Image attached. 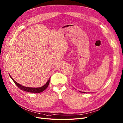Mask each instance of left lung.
Instances as JSON below:
<instances>
[{
    "mask_svg": "<svg viewBox=\"0 0 123 123\" xmlns=\"http://www.w3.org/2000/svg\"><path fill=\"white\" fill-rule=\"evenodd\" d=\"M80 92V91H79ZM83 92V93H86V92Z\"/></svg>",
    "mask_w": 123,
    "mask_h": 123,
    "instance_id": "1",
    "label": "left lung"
}]
</instances>
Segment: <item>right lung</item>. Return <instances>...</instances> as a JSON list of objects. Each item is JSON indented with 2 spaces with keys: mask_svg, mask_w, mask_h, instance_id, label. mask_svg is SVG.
<instances>
[{
  "mask_svg": "<svg viewBox=\"0 0 123 123\" xmlns=\"http://www.w3.org/2000/svg\"><path fill=\"white\" fill-rule=\"evenodd\" d=\"M9 76L12 79V80L13 81V82H14V83L16 84V85L22 90H24V91L25 92H32V93H40L44 91V90L47 88V87L48 86V85L49 84V82L50 81V78L47 81V82H46V83L43 86H42L41 87H26V86H23L21 84L18 83V82H16L14 80L12 77V76H10V75L9 74Z\"/></svg>",
  "mask_w": 123,
  "mask_h": 123,
  "instance_id": "add662e5",
  "label": "right lung"
}]
</instances>
